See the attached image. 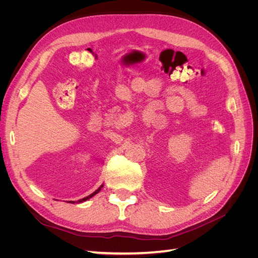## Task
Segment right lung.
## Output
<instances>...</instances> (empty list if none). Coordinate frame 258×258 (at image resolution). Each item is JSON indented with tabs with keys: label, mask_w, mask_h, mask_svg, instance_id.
Returning <instances> with one entry per match:
<instances>
[{
	"label": "right lung",
	"mask_w": 258,
	"mask_h": 258,
	"mask_svg": "<svg viewBox=\"0 0 258 258\" xmlns=\"http://www.w3.org/2000/svg\"><path fill=\"white\" fill-rule=\"evenodd\" d=\"M102 187H103V185H101L100 187H99V188L96 190V191H93L91 195H89V196H87V197H85V198H83V199H80L79 201H77V202H84V201H86V200H88V199H90L91 197H93V196H95V195L96 194H98L100 190H101V188H102ZM70 202H72V201H70ZM72 204H74V202H72Z\"/></svg>",
	"instance_id": "1"
}]
</instances>
